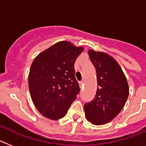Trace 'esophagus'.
<instances>
[{
  "instance_id": "esophagus-1",
  "label": "esophagus",
  "mask_w": 146,
  "mask_h": 146,
  "mask_svg": "<svg viewBox=\"0 0 146 146\" xmlns=\"http://www.w3.org/2000/svg\"><path fill=\"white\" fill-rule=\"evenodd\" d=\"M79 86H80V87H81V88H82V87L84 86V82H79Z\"/></svg>"
}]
</instances>
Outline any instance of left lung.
<instances>
[{"mask_svg": "<svg viewBox=\"0 0 146 146\" xmlns=\"http://www.w3.org/2000/svg\"><path fill=\"white\" fill-rule=\"evenodd\" d=\"M88 54L96 68L98 87L94 99L86 103L84 109L90 122L102 125L111 121L123 110L129 96V85L114 58L93 50H89Z\"/></svg>", "mask_w": 146, "mask_h": 146, "instance_id": "1", "label": "left lung"}]
</instances>
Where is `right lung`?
<instances>
[{"mask_svg":"<svg viewBox=\"0 0 146 146\" xmlns=\"http://www.w3.org/2000/svg\"><path fill=\"white\" fill-rule=\"evenodd\" d=\"M83 47L62 41L46 49L33 61L29 87L33 103L40 113L51 120L65 116L80 91L74 64Z\"/></svg>","mask_w":146,"mask_h":146,"instance_id":"1","label":"right lung"}]
</instances>
